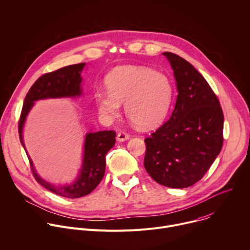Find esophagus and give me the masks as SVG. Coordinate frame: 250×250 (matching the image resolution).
Wrapping results in <instances>:
<instances>
[{
    "label": "esophagus",
    "mask_w": 250,
    "mask_h": 250,
    "mask_svg": "<svg viewBox=\"0 0 250 250\" xmlns=\"http://www.w3.org/2000/svg\"><path fill=\"white\" fill-rule=\"evenodd\" d=\"M129 138H130V135L127 134V133H125V132H124V131H120V132L118 133V135H117V139H118V141H120V142H124V141H125V140H128Z\"/></svg>",
    "instance_id": "esophagus-1"
}]
</instances>
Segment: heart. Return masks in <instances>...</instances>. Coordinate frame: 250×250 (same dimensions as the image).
Wrapping results in <instances>:
<instances>
[{
  "mask_svg": "<svg viewBox=\"0 0 250 250\" xmlns=\"http://www.w3.org/2000/svg\"><path fill=\"white\" fill-rule=\"evenodd\" d=\"M108 91L94 95L99 114L108 122L125 115L141 128H152L167 116L173 98V85L167 75L143 65H123L106 79Z\"/></svg>",
  "mask_w": 250,
  "mask_h": 250,
  "instance_id": "b5f03b06",
  "label": "heart"
}]
</instances>
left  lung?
<instances>
[{"label": "left lung", "mask_w": 250, "mask_h": 250, "mask_svg": "<svg viewBox=\"0 0 250 250\" xmlns=\"http://www.w3.org/2000/svg\"><path fill=\"white\" fill-rule=\"evenodd\" d=\"M178 97L170 119L145 139L144 167L158 184L186 188L210 169L223 146L224 115L206 79L182 57L164 52Z\"/></svg>", "instance_id": "obj_1"}]
</instances>
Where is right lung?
I'll list each match as a JSON object with an SVG mask.
<instances>
[{"instance_id": "add662e5", "label": "right lung", "mask_w": 250, "mask_h": 250, "mask_svg": "<svg viewBox=\"0 0 250 250\" xmlns=\"http://www.w3.org/2000/svg\"><path fill=\"white\" fill-rule=\"evenodd\" d=\"M85 65V62L67 65L39 77L26 94L19 124L21 143L29 159L35 180L49 191L66 198H78L87 195L100 184L105 175L106 155L116 142V132L113 130L87 132L84 136L82 162L77 178L71 184L61 186L49 183L37 174L34 164L25 148L22 133L27 116L36 101L77 98L82 95L81 72Z\"/></svg>"}]
</instances>
